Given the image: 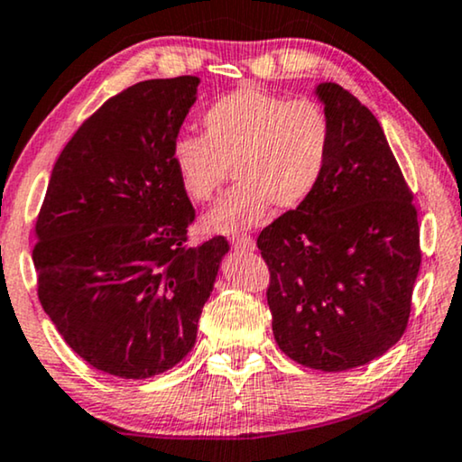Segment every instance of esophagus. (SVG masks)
Listing matches in <instances>:
<instances>
[{
  "instance_id": "esophagus-1",
  "label": "esophagus",
  "mask_w": 462,
  "mask_h": 462,
  "mask_svg": "<svg viewBox=\"0 0 462 462\" xmlns=\"http://www.w3.org/2000/svg\"><path fill=\"white\" fill-rule=\"evenodd\" d=\"M232 246L238 251H255V240L246 234H240V236H232Z\"/></svg>"
}]
</instances>
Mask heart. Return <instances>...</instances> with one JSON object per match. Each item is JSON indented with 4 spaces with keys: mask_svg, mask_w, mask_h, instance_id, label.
I'll return each instance as SVG.
<instances>
[{
    "mask_svg": "<svg viewBox=\"0 0 462 462\" xmlns=\"http://www.w3.org/2000/svg\"><path fill=\"white\" fill-rule=\"evenodd\" d=\"M205 135L181 134L171 161L194 203H211L232 167L238 184L203 219L209 232L236 234L268 216L303 205L320 184L330 159L333 125L320 104L289 100L243 86L205 110Z\"/></svg>",
    "mask_w": 462,
    "mask_h": 462,
    "instance_id": "obj_1",
    "label": "heart"
}]
</instances>
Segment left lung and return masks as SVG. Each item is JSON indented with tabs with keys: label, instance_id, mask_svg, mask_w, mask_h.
I'll list each match as a JSON object with an SVG mask.
<instances>
[{
	"label": "left lung",
	"instance_id": "8db88e82",
	"mask_svg": "<svg viewBox=\"0 0 462 462\" xmlns=\"http://www.w3.org/2000/svg\"><path fill=\"white\" fill-rule=\"evenodd\" d=\"M333 146L320 184L257 236L270 268L278 347L339 373L379 358L404 335L420 268L412 192L381 123L337 83H320Z\"/></svg>",
	"mask_w": 462,
	"mask_h": 462
}]
</instances>
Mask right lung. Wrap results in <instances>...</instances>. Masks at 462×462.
I'll list each match as a JSON object with an SVG mask.
<instances>
[{"label":"right lung","instance_id":"add662e5","mask_svg":"<svg viewBox=\"0 0 462 462\" xmlns=\"http://www.w3.org/2000/svg\"><path fill=\"white\" fill-rule=\"evenodd\" d=\"M199 77L140 81L77 129L51 169L33 263L45 314L77 356L121 379L184 360L230 245L188 246L194 207L171 161Z\"/></svg>","mask_w":462,"mask_h":462}]
</instances>
